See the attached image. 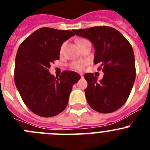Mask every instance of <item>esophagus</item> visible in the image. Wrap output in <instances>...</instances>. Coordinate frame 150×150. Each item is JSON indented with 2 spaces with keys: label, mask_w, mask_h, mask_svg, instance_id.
<instances>
[{
  "label": "esophagus",
  "mask_w": 150,
  "mask_h": 150,
  "mask_svg": "<svg viewBox=\"0 0 150 150\" xmlns=\"http://www.w3.org/2000/svg\"><path fill=\"white\" fill-rule=\"evenodd\" d=\"M79 75H80V76H81V77H82V78L83 77V74H82V73H80V74H79Z\"/></svg>",
  "instance_id": "34e87169"
}]
</instances>
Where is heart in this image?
<instances>
[{
    "instance_id": "1",
    "label": "heart",
    "mask_w": 150,
    "mask_h": 150,
    "mask_svg": "<svg viewBox=\"0 0 150 150\" xmlns=\"http://www.w3.org/2000/svg\"><path fill=\"white\" fill-rule=\"evenodd\" d=\"M86 40L85 39H79L77 40V43L79 44V43H80L81 42H83V41ZM63 46H62V49L63 48ZM86 65V62H84V61H77V62H74L71 63V68L74 69V70H76V71H81V70H83V68L85 67V66Z\"/></svg>"
}]
</instances>
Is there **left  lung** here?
Returning a JSON list of instances; mask_svg holds the SVG:
<instances>
[{
  "mask_svg": "<svg viewBox=\"0 0 150 150\" xmlns=\"http://www.w3.org/2000/svg\"><path fill=\"white\" fill-rule=\"evenodd\" d=\"M74 31L92 43L94 63L100 64L104 74L100 81L91 73L84 75L88 83L85 93L88 105L102 113L117 110L126 102L136 76L132 45L120 31L108 26Z\"/></svg>",
  "mask_w": 150,
  "mask_h": 150,
  "instance_id": "obj_1",
  "label": "left lung"
}]
</instances>
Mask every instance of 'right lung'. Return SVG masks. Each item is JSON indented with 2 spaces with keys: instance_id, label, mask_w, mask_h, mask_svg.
<instances>
[{
  "instance_id": "1",
  "label": "right lung",
  "mask_w": 150,
  "mask_h": 150,
  "mask_svg": "<svg viewBox=\"0 0 150 150\" xmlns=\"http://www.w3.org/2000/svg\"><path fill=\"white\" fill-rule=\"evenodd\" d=\"M74 30L41 28L28 36L17 51L15 83L24 103L34 113L43 117L56 116L65 109L74 84L81 76L64 71L55 77L49 71L50 64L59 60L62 45Z\"/></svg>"
}]
</instances>
